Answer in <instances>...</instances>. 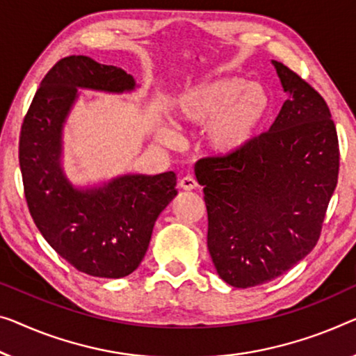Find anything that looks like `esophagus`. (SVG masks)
Instances as JSON below:
<instances>
[{"instance_id":"obj_1","label":"esophagus","mask_w":356,"mask_h":356,"mask_svg":"<svg viewBox=\"0 0 356 356\" xmlns=\"http://www.w3.org/2000/svg\"><path fill=\"white\" fill-rule=\"evenodd\" d=\"M179 187L182 190H195L198 187V182L192 176H185L179 180Z\"/></svg>"}]
</instances>
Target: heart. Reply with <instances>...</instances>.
I'll use <instances>...</instances> for the list:
<instances>
[{"label":"heart","instance_id":"heart-1","mask_svg":"<svg viewBox=\"0 0 356 356\" xmlns=\"http://www.w3.org/2000/svg\"><path fill=\"white\" fill-rule=\"evenodd\" d=\"M270 99L259 84L236 76H220L187 89L176 102V113L190 126L208 124L209 147L219 155H233L254 139L268 113ZM176 142V132H168Z\"/></svg>","mask_w":356,"mask_h":356}]
</instances>
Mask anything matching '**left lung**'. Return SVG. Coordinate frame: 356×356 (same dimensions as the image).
Listing matches in <instances>:
<instances>
[{
    "instance_id": "obj_1",
    "label": "left lung",
    "mask_w": 356,
    "mask_h": 356,
    "mask_svg": "<svg viewBox=\"0 0 356 356\" xmlns=\"http://www.w3.org/2000/svg\"><path fill=\"white\" fill-rule=\"evenodd\" d=\"M289 99L268 131L233 155L196 163L219 277L251 288L288 272L315 248L337 185L339 140L320 92L273 60Z\"/></svg>"
}]
</instances>
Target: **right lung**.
<instances>
[{
    "label": "right lung",
    "instance_id": "obj_1",
    "mask_svg": "<svg viewBox=\"0 0 356 356\" xmlns=\"http://www.w3.org/2000/svg\"><path fill=\"white\" fill-rule=\"evenodd\" d=\"M134 78L86 56L63 57L42 78L19 137L26 206L41 235L79 272L123 278L144 259L160 212L177 195L176 174L116 177L76 190L60 168L62 126L76 88L132 91Z\"/></svg>",
    "mask_w": 356,
    "mask_h": 356
}]
</instances>
